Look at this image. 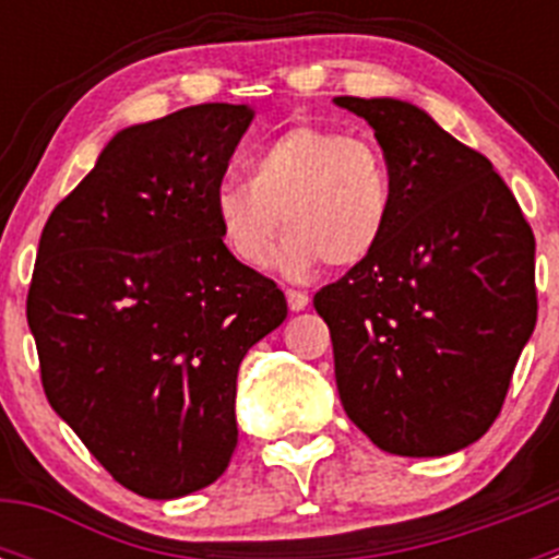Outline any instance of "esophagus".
Segmentation results:
<instances>
[{
    "label": "esophagus",
    "instance_id": "1",
    "mask_svg": "<svg viewBox=\"0 0 559 559\" xmlns=\"http://www.w3.org/2000/svg\"><path fill=\"white\" fill-rule=\"evenodd\" d=\"M285 296H288V308L290 310H305L310 302V296L305 294V290H296V288H288L285 290Z\"/></svg>",
    "mask_w": 559,
    "mask_h": 559
}]
</instances>
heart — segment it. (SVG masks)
<instances>
[{
    "instance_id": "heart-1",
    "label": "heart",
    "mask_w": 559,
    "mask_h": 559,
    "mask_svg": "<svg viewBox=\"0 0 559 559\" xmlns=\"http://www.w3.org/2000/svg\"><path fill=\"white\" fill-rule=\"evenodd\" d=\"M243 181L215 190L224 246L249 269L269 263L285 235L280 269L302 276L328 260L353 269L374 254L392 221L394 187L383 153L341 128L296 126L246 153Z\"/></svg>"
}]
</instances>
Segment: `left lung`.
Segmentation results:
<instances>
[{"label":"left lung","mask_w":559,"mask_h":559,"mask_svg":"<svg viewBox=\"0 0 559 559\" xmlns=\"http://www.w3.org/2000/svg\"><path fill=\"white\" fill-rule=\"evenodd\" d=\"M335 106L374 128L394 187L374 254L313 296L341 403L380 451H462L496 423L535 330V235L490 159L423 108Z\"/></svg>","instance_id":"1"}]
</instances>
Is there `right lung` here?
Masks as SVG:
<instances>
[{
	"mask_svg": "<svg viewBox=\"0 0 559 559\" xmlns=\"http://www.w3.org/2000/svg\"><path fill=\"white\" fill-rule=\"evenodd\" d=\"M251 117L201 103L126 128L38 240L27 324L44 394L136 496H190L229 467L237 367L288 316L215 221Z\"/></svg>",
	"mask_w": 559,
	"mask_h": 559,
	"instance_id": "obj_1",
	"label": "right lung"
}]
</instances>
